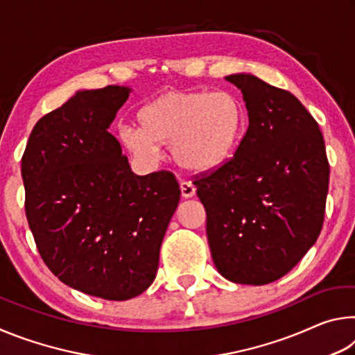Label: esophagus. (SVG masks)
<instances>
[{
    "mask_svg": "<svg viewBox=\"0 0 355 355\" xmlns=\"http://www.w3.org/2000/svg\"><path fill=\"white\" fill-rule=\"evenodd\" d=\"M180 189H182V196L184 199H189L196 194V186L192 184L191 182H182L180 183Z\"/></svg>",
    "mask_w": 355,
    "mask_h": 355,
    "instance_id": "34e87169",
    "label": "esophagus"
}]
</instances>
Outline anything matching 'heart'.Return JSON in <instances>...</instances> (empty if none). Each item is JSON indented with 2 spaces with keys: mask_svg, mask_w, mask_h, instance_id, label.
Returning <instances> with one entry per match:
<instances>
[{
  "mask_svg": "<svg viewBox=\"0 0 355 355\" xmlns=\"http://www.w3.org/2000/svg\"><path fill=\"white\" fill-rule=\"evenodd\" d=\"M141 127L123 125L119 139L137 159L156 163L159 144L191 172L213 171L230 158L248 123L241 98L232 91H169L137 112Z\"/></svg>",
  "mask_w": 355,
  "mask_h": 355,
  "instance_id": "1",
  "label": "heart"
}]
</instances>
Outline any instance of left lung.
Masks as SVG:
<instances>
[{"label":"left lung","instance_id":"obj_1","mask_svg":"<svg viewBox=\"0 0 355 355\" xmlns=\"http://www.w3.org/2000/svg\"><path fill=\"white\" fill-rule=\"evenodd\" d=\"M225 80L241 89L249 127L235 155L194 184L220 275L266 285L290 272L320 236L326 146L320 125L293 94L249 73Z\"/></svg>","mask_w":355,"mask_h":355}]
</instances>
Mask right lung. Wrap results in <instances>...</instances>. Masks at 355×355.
I'll use <instances>...</instances> for the list:
<instances>
[{
	"label": "right lung",
	"instance_id": "obj_1",
	"mask_svg": "<svg viewBox=\"0 0 355 355\" xmlns=\"http://www.w3.org/2000/svg\"><path fill=\"white\" fill-rule=\"evenodd\" d=\"M131 89L80 91L35 123L21 156L25 211L48 269L107 300L152 285L180 200L169 171L136 175L107 128Z\"/></svg>",
	"mask_w": 355,
	"mask_h": 355
}]
</instances>
